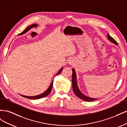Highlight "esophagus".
<instances>
[{
	"label": "esophagus",
	"mask_w": 127,
	"mask_h": 127,
	"mask_svg": "<svg viewBox=\"0 0 127 127\" xmlns=\"http://www.w3.org/2000/svg\"><path fill=\"white\" fill-rule=\"evenodd\" d=\"M69 64H72V60H69Z\"/></svg>",
	"instance_id": "obj_1"
}]
</instances>
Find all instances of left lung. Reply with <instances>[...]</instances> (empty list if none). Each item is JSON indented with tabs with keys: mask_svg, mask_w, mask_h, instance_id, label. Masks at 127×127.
<instances>
[{
	"mask_svg": "<svg viewBox=\"0 0 127 127\" xmlns=\"http://www.w3.org/2000/svg\"><path fill=\"white\" fill-rule=\"evenodd\" d=\"M107 39L109 41L111 42H112L113 43L115 44L116 45H118V43L117 41L115 40L113 37H111L109 33H107ZM72 90L73 91H74V93L77 96L80 98V99H83L84 101H87V102H91V101H93L97 99V98H92L88 97L87 96L83 94L80 91L78 86V84L77 83V76L76 74V71L75 70L74 68L72 69Z\"/></svg>",
	"mask_w": 127,
	"mask_h": 127,
	"instance_id": "8db88e82",
	"label": "left lung"
}]
</instances>
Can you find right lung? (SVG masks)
<instances>
[{"label":"right lung","instance_id":"obj_1","mask_svg":"<svg viewBox=\"0 0 127 127\" xmlns=\"http://www.w3.org/2000/svg\"><path fill=\"white\" fill-rule=\"evenodd\" d=\"M38 26V25L37 24H32L31 25L29 26V27H28L26 29H25V30L23 32H22L21 33H20L19 34H18V35H23V34H24L25 33H26L27 32H28L31 29H32L33 28H37V26ZM63 69V67L61 68L58 71V72L56 76H57V75H58L59 74H60L61 72L62 71ZM53 80L52 81L50 85V86L49 87V88H48V90L46 91L45 92H44V93H43L41 94H40V95H36V96H25V95H21L23 97H26V98H30V99H39V98H43L44 97H45L47 96L48 95H49L50 94V93L51 90H52V86H53Z\"/></svg>","mask_w":127,"mask_h":127}]
</instances>
